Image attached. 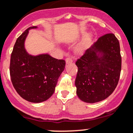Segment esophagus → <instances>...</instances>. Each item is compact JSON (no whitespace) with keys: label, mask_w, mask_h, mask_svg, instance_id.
<instances>
[{"label":"esophagus","mask_w":133,"mask_h":133,"mask_svg":"<svg viewBox=\"0 0 133 133\" xmlns=\"http://www.w3.org/2000/svg\"><path fill=\"white\" fill-rule=\"evenodd\" d=\"M72 62V60L71 59V58H69V57H68V58H67L66 59H65V64L68 65V64H71V63Z\"/></svg>","instance_id":"34e87169"}]
</instances>
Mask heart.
Masks as SVG:
<instances>
[{
  "mask_svg": "<svg viewBox=\"0 0 133 133\" xmlns=\"http://www.w3.org/2000/svg\"><path fill=\"white\" fill-rule=\"evenodd\" d=\"M92 36L91 34H89L87 35V36L85 37L83 41L82 42V43L75 50V52H76V54L82 55V54H83L87 50L89 46H90V42H91L92 40Z\"/></svg>",
  "mask_w": 133,
  "mask_h": 133,
  "instance_id": "obj_1",
  "label": "heart"
}]
</instances>
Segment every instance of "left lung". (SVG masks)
I'll return each mask as SVG.
<instances>
[{"instance_id": "8db88e82", "label": "left lung", "mask_w": 133, "mask_h": 133, "mask_svg": "<svg viewBox=\"0 0 133 133\" xmlns=\"http://www.w3.org/2000/svg\"><path fill=\"white\" fill-rule=\"evenodd\" d=\"M122 58L119 41L107 34L95 42L76 62V94L82 101L95 103L110 96L119 80Z\"/></svg>"}]
</instances>
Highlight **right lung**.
I'll use <instances>...</instances> for the list:
<instances>
[{
    "label": "right lung",
    "instance_id": "1",
    "mask_svg": "<svg viewBox=\"0 0 133 133\" xmlns=\"http://www.w3.org/2000/svg\"><path fill=\"white\" fill-rule=\"evenodd\" d=\"M30 26L16 39L10 61V76L12 85L23 99L39 103L48 99L55 90L58 78L64 70L65 62L48 54L32 55L25 48V41Z\"/></svg>",
    "mask_w": 133,
    "mask_h": 133
}]
</instances>
